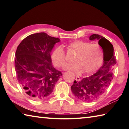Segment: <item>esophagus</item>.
<instances>
[{"mask_svg":"<svg viewBox=\"0 0 129 129\" xmlns=\"http://www.w3.org/2000/svg\"><path fill=\"white\" fill-rule=\"evenodd\" d=\"M76 80L77 81H80L81 78L79 77H78V76H77V77H76Z\"/></svg>","mask_w":129,"mask_h":129,"instance_id":"34e87169","label":"esophagus"}]
</instances>
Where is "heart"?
Segmentation results:
<instances>
[{
	"label": "heart",
	"mask_w": 129,
	"mask_h": 129,
	"mask_svg": "<svg viewBox=\"0 0 129 129\" xmlns=\"http://www.w3.org/2000/svg\"><path fill=\"white\" fill-rule=\"evenodd\" d=\"M68 47L77 53L73 59L74 64H68L66 70H71L80 75H90L101 66L104 60L103 51L97 44H90L81 40H76L68 44ZM51 58L54 66L61 68L66 63L65 52L61 47L56 48L52 52Z\"/></svg>",
	"instance_id": "obj_1"
}]
</instances>
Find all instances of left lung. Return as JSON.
Segmentation results:
<instances>
[{"label":"left lung","instance_id":"8db88e82","mask_svg":"<svg viewBox=\"0 0 129 129\" xmlns=\"http://www.w3.org/2000/svg\"><path fill=\"white\" fill-rule=\"evenodd\" d=\"M95 39L99 40V44L103 49V65L90 77L84 78L78 82L75 80L71 86L74 95L84 102L94 101L105 92L113 79V72L117 63L114 48L110 41L97 34H93L89 37L90 40Z\"/></svg>","mask_w":129,"mask_h":129}]
</instances>
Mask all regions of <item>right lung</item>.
<instances>
[{"mask_svg": "<svg viewBox=\"0 0 129 129\" xmlns=\"http://www.w3.org/2000/svg\"><path fill=\"white\" fill-rule=\"evenodd\" d=\"M60 41L41 32L26 37L17 48L15 60L17 79L32 99L47 98L62 75L52 66L51 56L54 44Z\"/></svg>", "mask_w": 129, "mask_h": 129, "instance_id": "1", "label": "right lung"}]
</instances>
